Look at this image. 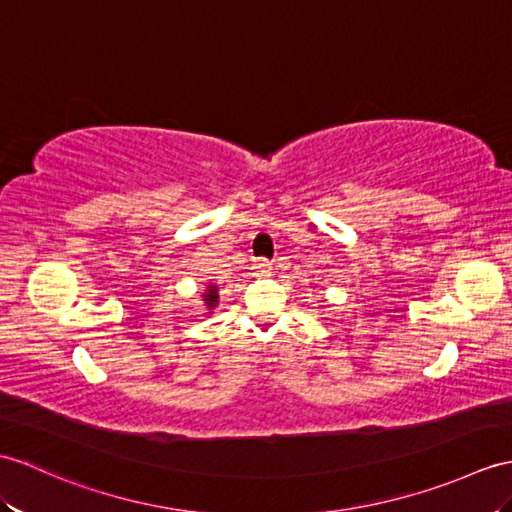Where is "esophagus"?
Here are the masks:
<instances>
[{
    "label": "esophagus",
    "instance_id": "34e87169",
    "mask_svg": "<svg viewBox=\"0 0 512 512\" xmlns=\"http://www.w3.org/2000/svg\"><path fill=\"white\" fill-rule=\"evenodd\" d=\"M270 268H272V264L268 259H255V264H253V270L257 272V275H266V272H270Z\"/></svg>",
    "mask_w": 512,
    "mask_h": 512
}]
</instances>
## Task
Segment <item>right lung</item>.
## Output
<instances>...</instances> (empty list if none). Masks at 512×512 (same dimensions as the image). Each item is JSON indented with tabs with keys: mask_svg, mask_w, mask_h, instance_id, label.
Listing matches in <instances>:
<instances>
[{
	"mask_svg": "<svg viewBox=\"0 0 512 512\" xmlns=\"http://www.w3.org/2000/svg\"><path fill=\"white\" fill-rule=\"evenodd\" d=\"M218 299H220V296H218V285H207V290L202 292V301H205L207 310H213V307L218 305Z\"/></svg>",
	"mask_w": 512,
	"mask_h": 512,
	"instance_id": "1",
	"label": "right lung"
}]
</instances>
